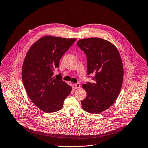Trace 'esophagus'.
Returning a JSON list of instances; mask_svg holds the SVG:
<instances>
[{
    "label": "esophagus",
    "mask_w": 148,
    "mask_h": 148,
    "mask_svg": "<svg viewBox=\"0 0 148 148\" xmlns=\"http://www.w3.org/2000/svg\"><path fill=\"white\" fill-rule=\"evenodd\" d=\"M81 87V84L79 82H77L75 84V88L77 89V88H78Z\"/></svg>",
    "instance_id": "esophagus-1"
}]
</instances>
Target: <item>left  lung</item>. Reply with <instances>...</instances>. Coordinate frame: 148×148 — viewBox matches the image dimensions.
Instances as JSON below:
<instances>
[{"label": "left lung", "mask_w": 148, "mask_h": 148, "mask_svg": "<svg viewBox=\"0 0 148 148\" xmlns=\"http://www.w3.org/2000/svg\"><path fill=\"white\" fill-rule=\"evenodd\" d=\"M78 46L86 54L88 75L94 74V83L82 85L87 92L82 109L99 114L115 102L122 86L123 68L119 53L110 41L99 37L81 39Z\"/></svg>", "instance_id": "left-lung-1"}]
</instances>
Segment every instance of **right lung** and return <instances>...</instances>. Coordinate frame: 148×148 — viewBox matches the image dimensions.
Listing matches in <instances>:
<instances>
[{"instance_id":"1","label":"right lung","mask_w":148,"mask_h":148,"mask_svg":"<svg viewBox=\"0 0 148 148\" xmlns=\"http://www.w3.org/2000/svg\"><path fill=\"white\" fill-rule=\"evenodd\" d=\"M51 36L41 37L30 47L22 66L23 83L31 101L44 112L60 110L72 87L58 78L53 77L59 67L62 56L75 41Z\"/></svg>"}]
</instances>
